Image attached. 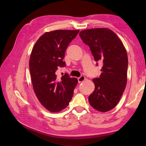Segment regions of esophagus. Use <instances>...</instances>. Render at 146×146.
Returning a JSON list of instances; mask_svg holds the SVG:
<instances>
[{"label": "esophagus", "instance_id": "34e87169", "mask_svg": "<svg viewBox=\"0 0 146 146\" xmlns=\"http://www.w3.org/2000/svg\"><path fill=\"white\" fill-rule=\"evenodd\" d=\"M85 80V77L84 76H81L80 77H79V78H78V82H79V83H82V82H83L84 80Z\"/></svg>", "mask_w": 146, "mask_h": 146}]
</instances>
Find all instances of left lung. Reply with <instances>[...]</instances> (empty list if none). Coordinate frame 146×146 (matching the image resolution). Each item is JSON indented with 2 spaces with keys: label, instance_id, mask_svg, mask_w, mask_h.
Returning <instances> with one entry per match:
<instances>
[{
  "label": "left lung",
  "instance_id": "8db88e82",
  "mask_svg": "<svg viewBox=\"0 0 146 146\" xmlns=\"http://www.w3.org/2000/svg\"><path fill=\"white\" fill-rule=\"evenodd\" d=\"M79 35L89 47L96 66L102 63L101 75L93 79L95 88L89 96V102L98 111H110L118 104L126 87V50L118 36L109 29H85Z\"/></svg>",
  "mask_w": 146,
  "mask_h": 146
}]
</instances>
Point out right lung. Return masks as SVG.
Listing matches in <instances>:
<instances>
[{"label": "right lung", "instance_id": "add662e5", "mask_svg": "<svg viewBox=\"0 0 146 146\" xmlns=\"http://www.w3.org/2000/svg\"><path fill=\"white\" fill-rule=\"evenodd\" d=\"M79 30H56L43 34L34 45L29 67L34 90L38 100L52 112L66 108L78 82L66 73L60 79L56 72L63 61L68 45Z\"/></svg>", "mask_w": 146, "mask_h": 146}]
</instances>
